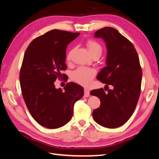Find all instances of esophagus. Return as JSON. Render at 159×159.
I'll return each mask as SVG.
<instances>
[{"mask_svg":"<svg viewBox=\"0 0 159 159\" xmlns=\"http://www.w3.org/2000/svg\"><path fill=\"white\" fill-rule=\"evenodd\" d=\"M90 95V93H89V89H84V97L87 98V97H89Z\"/></svg>","mask_w":159,"mask_h":159,"instance_id":"1","label":"esophagus"}]
</instances>
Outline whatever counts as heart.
Masks as SVG:
<instances>
[{"label":"heart","mask_w":159,"mask_h":159,"mask_svg":"<svg viewBox=\"0 0 159 159\" xmlns=\"http://www.w3.org/2000/svg\"><path fill=\"white\" fill-rule=\"evenodd\" d=\"M87 47L91 55H101L102 52V47L99 42L96 40L89 39L86 43ZM73 49H70L67 53L66 59L67 61H70L72 59ZM96 75V71L92 68L87 67H80L72 73V78L76 83L84 86H88L92 83L93 77Z\"/></svg>","instance_id":"heart-1"}]
</instances>
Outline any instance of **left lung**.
<instances>
[{"label":"left lung","instance_id":"1","mask_svg":"<svg viewBox=\"0 0 159 159\" xmlns=\"http://www.w3.org/2000/svg\"><path fill=\"white\" fill-rule=\"evenodd\" d=\"M94 36L106 43L107 66L97 79L106 84L108 92L100 88L90 92L100 100V107L92 116L101 126L117 128L130 119L139 98L142 76L139 59L134 45L116 29L107 26L98 30ZM109 85L112 90L108 89Z\"/></svg>","mask_w":159,"mask_h":159}]
</instances>
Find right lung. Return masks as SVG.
Returning a JSON list of instances; mask_svg holds the SVG:
<instances>
[{"instance_id": "right-lung-1", "label": "right lung", "mask_w": 159, "mask_h": 159, "mask_svg": "<svg viewBox=\"0 0 159 159\" xmlns=\"http://www.w3.org/2000/svg\"><path fill=\"white\" fill-rule=\"evenodd\" d=\"M54 29L34 39L26 48L20 72L22 93L37 122L48 128L63 126L71 120L74 105L83 96V88L72 82L56 89L54 82L64 77L67 44L79 35Z\"/></svg>"}]
</instances>
